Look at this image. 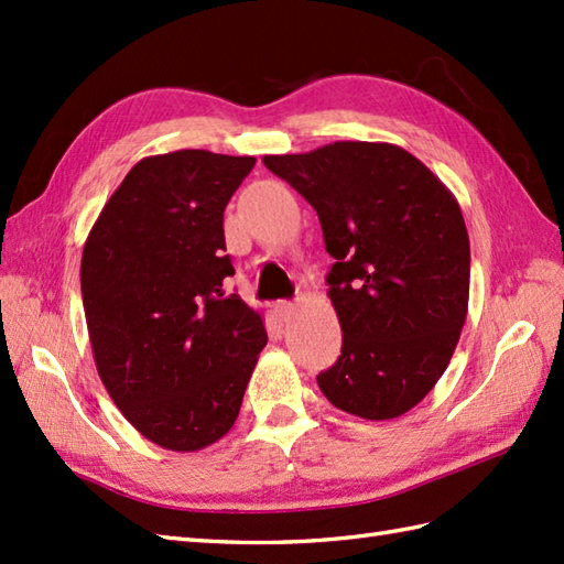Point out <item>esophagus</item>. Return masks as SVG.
<instances>
[{
	"label": "esophagus",
	"mask_w": 564,
	"mask_h": 564,
	"mask_svg": "<svg viewBox=\"0 0 564 564\" xmlns=\"http://www.w3.org/2000/svg\"><path fill=\"white\" fill-rule=\"evenodd\" d=\"M273 313H275V317H279L281 322H289L291 315L295 313V305L291 301H279V303L273 305Z\"/></svg>",
	"instance_id": "1"
}]
</instances>
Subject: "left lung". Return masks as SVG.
<instances>
[{"instance_id":"8db88e82","label":"left lung","mask_w":564,"mask_h":564,"mask_svg":"<svg viewBox=\"0 0 564 564\" xmlns=\"http://www.w3.org/2000/svg\"><path fill=\"white\" fill-rule=\"evenodd\" d=\"M263 164L310 206L334 257L341 356L317 386L341 412L386 422L422 402L467 317L470 239L458 200L390 142L341 140Z\"/></svg>"}]
</instances>
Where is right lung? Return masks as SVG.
I'll use <instances>...</instances> for the list:
<instances>
[{
    "label": "right lung",
    "instance_id": "obj_1",
    "mask_svg": "<svg viewBox=\"0 0 564 564\" xmlns=\"http://www.w3.org/2000/svg\"><path fill=\"white\" fill-rule=\"evenodd\" d=\"M254 158L176 150L140 160L82 251V301L99 378L148 441L191 453L232 429L263 317L225 291L223 213Z\"/></svg>",
    "mask_w": 564,
    "mask_h": 564
}]
</instances>
